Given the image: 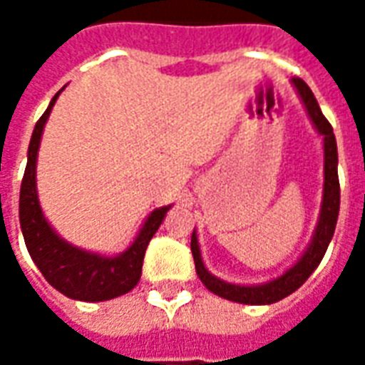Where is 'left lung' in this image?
Instances as JSON below:
<instances>
[{"label":"left lung","mask_w":365,"mask_h":365,"mask_svg":"<svg viewBox=\"0 0 365 365\" xmlns=\"http://www.w3.org/2000/svg\"><path fill=\"white\" fill-rule=\"evenodd\" d=\"M293 83L297 88L299 96L303 99L307 107L309 117L313 119L317 130L324 136V195H322V209H321V221L314 232L313 242L307 248V252L301 256V260L285 272L282 277H277L274 282L266 283V285H256V287H245V285H235V283H227L215 277L205 269L203 260H201V252H199L197 237L195 232L191 235V254L195 260V269H197L199 279L203 282L207 289L213 291L215 295L222 299H229L235 303H245V305H269L275 301H282L283 297L291 295L293 291L299 289L307 277L313 274L314 268L321 264L322 256L329 248V242L334 229H336L338 209H340V183H338V152H336V138L332 133V127L322 115L321 107L314 99L313 91L307 86L301 78H293Z\"/></svg>","instance_id":"obj_1"}]
</instances>
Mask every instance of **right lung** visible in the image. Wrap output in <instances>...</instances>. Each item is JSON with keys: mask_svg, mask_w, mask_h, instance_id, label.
I'll list each match as a JSON object with an SVG mask.
<instances>
[{"mask_svg": "<svg viewBox=\"0 0 365 365\" xmlns=\"http://www.w3.org/2000/svg\"><path fill=\"white\" fill-rule=\"evenodd\" d=\"M58 96L60 91L52 97L51 105L43 113V117L36 120L35 130L31 136L27 168H25L23 182H21V230H23L31 258L35 260L36 268L41 269L44 279L51 283L52 287H56L60 293H64L70 299L107 301V299L125 295L138 283L140 274H143L146 246L154 237V232L158 230L160 222L170 207L152 211L133 246L117 258H103L97 254L83 252V250H78L74 246L64 242L43 217L35 183L36 152H38V144H41V135H43L44 123L51 115L52 105L56 103Z\"/></svg>", "mask_w": 365, "mask_h": 365, "instance_id": "right-lung-1", "label": "right lung"}]
</instances>
